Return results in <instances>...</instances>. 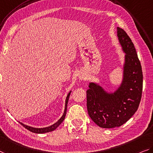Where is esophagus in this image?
<instances>
[{
  "label": "esophagus",
  "instance_id": "esophagus-1",
  "mask_svg": "<svg viewBox=\"0 0 153 153\" xmlns=\"http://www.w3.org/2000/svg\"><path fill=\"white\" fill-rule=\"evenodd\" d=\"M81 79H82V78H81Z\"/></svg>",
  "mask_w": 153,
  "mask_h": 153
}]
</instances>
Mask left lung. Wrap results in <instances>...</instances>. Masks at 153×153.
Wrapping results in <instances>:
<instances>
[{
  "label": "left lung",
  "mask_w": 153,
  "mask_h": 153,
  "mask_svg": "<svg viewBox=\"0 0 153 153\" xmlns=\"http://www.w3.org/2000/svg\"><path fill=\"white\" fill-rule=\"evenodd\" d=\"M117 36L125 54L123 79L114 92L91 82L87 90V107L91 119L105 128L119 127L137 111L142 98L143 74L134 44L123 29L117 27Z\"/></svg>",
  "instance_id": "1"
}]
</instances>
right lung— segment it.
<instances>
[{
    "mask_svg": "<svg viewBox=\"0 0 153 153\" xmlns=\"http://www.w3.org/2000/svg\"><path fill=\"white\" fill-rule=\"evenodd\" d=\"M70 93H71V91H70L68 94L66 96V99H65V109H64V111H63L62 116L60 117L59 120L57 123L53 124V125H51L50 126H47V127H44V128H35V127H32V126L26 125V124H24L23 123H20V122H19V123L21 124V125L24 126L25 128H27V130H29L30 131V132L35 133H48V132H51V131L55 130V129L57 128L61 124H62V122L64 120L65 115H66L67 105H68V100L70 98Z\"/></svg>",
    "mask_w": 153,
    "mask_h": 153,
    "instance_id": "1",
    "label": "right lung"
}]
</instances>
